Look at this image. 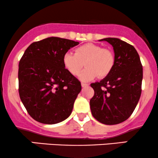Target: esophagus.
I'll use <instances>...</instances> for the list:
<instances>
[{"label": "esophagus", "instance_id": "esophagus-1", "mask_svg": "<svg viewBox=\"0 0 158 158\" xmlns=\"http://www.w3.org/2000/svg\"><path fill=\"white\" fill-rule=\"evenodd\" d=\"M81 87H82V88H85V87H86V86H88V84H86V83H81Z\"/></svg>", "mask_w": 158, "mask_h": 158}]
</instances>
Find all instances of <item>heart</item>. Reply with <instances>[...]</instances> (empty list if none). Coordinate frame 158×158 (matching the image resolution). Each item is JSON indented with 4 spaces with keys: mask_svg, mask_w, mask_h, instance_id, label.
<instances>
[{
    "mask_svg": "<svg viewBox=\"0 0 158 158\" xmlns=\"http://www.w3.org/2000/svg\"><path fill=\"white\" fill-rule=\"evenodd\" d=\"M115 59L110 50L99 45L88 43L75 50V54L67 52L63 57V64L73 76L79 75L84 66L86 69L79 75L81 81H88L94 78L106 77L111 72Z\"/></svg>",
    "mask_w": 158,
    "mask_h": 158,
    "instance_id": "1",
    "label": "heart"
}]
</instances>
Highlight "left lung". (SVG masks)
Returning a JSON list of instances; mask_svg holds the SVG:
<instances>
[{
  "instance_id": "8db88e82",
  "label": "left lung",
  "mask_w": 158,
  "mask_h": 158,
  "mask_svg": "<svg viewBox=\"0 0 158 158\" xmlns=\"http://www.w3.org/2000/svg\"><path fill=\"white\" fill-rule=\"evenodd\" d=\"M114 51V68L99 82L90 84L94 95L90 100L93 117L99 123L116 125L126 120L141 95L143 66L136 49L117 38H106Z\"/></svg>"
}]
</instances>
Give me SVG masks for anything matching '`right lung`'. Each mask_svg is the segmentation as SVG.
<instances>
[{
    "instance_id": "right-lung-1",
    "label": "right lung",
    "mask_w": 158,
    "mask_h": 158,
    "mask_svg": "<svg viewBox=\"0 0 158 158\" xmlns=\"http://www.w3.org/2000/svg\"><path fill=\"white\" fill-rule=\"evenodd\" d=\"M79 43L49 37L32 43L19 66V91L23 105L35 120L56 124L71 114L81 83L64 68L63 57Z\"/></svg>"
}]
</instances>
